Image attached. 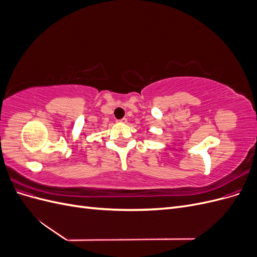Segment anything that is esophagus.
I'll use <instances>...</instances> for the list:
<instances>
[{
  "label": "esophagus",
  "mask_w": 257,
  "mask_h": 257,
  "mask_svg": "<svg viewBox=\"0 0 257 257\" xmlns=\"http://www.w3.org/2000/svg\"><path fill=\"white\" fill-rule=\"evenodd\" d=\"M116 122H119V123H126V122H127V119H126V118H123V119H120V120H116Z\"/></svg>",
  "instance_id": "esophagus-1"
}]
</instances>
